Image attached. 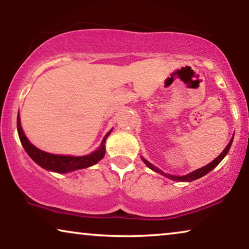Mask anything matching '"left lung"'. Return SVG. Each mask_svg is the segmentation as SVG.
Instances as JSON below:
<instances>
[{
  "mask_svg": "<svg viewBox=\"0 0 249 249\" xmlns=\"http://www.w3.org/2000/svg\"><path fill=\"white\" fill-rule=\"evenodd\" d=\"M232 141H233V138H231V141L229 142V144L227 145V147L224 148V151H223L222 153H221V154H220L219 156H217V158H216L215 160H214V161L211 162L210 164L203 166V168L196 170V171L189 173V175H187V176L176 177V176H172V175H166V173L161 171V170L156 168V166L151 164V163H149L148 161H146L145 159H142V161H144L145 164L147 165L149 169H152L153 171L158 172V173H160V175H163L164 177H166V178H169V179H171V180H175V181H193V180H196V179L200 178V177L207 175V173H209L210 171H212V170H213L214 168H215V166H216L217 164H219V163H220L221 161H222L224 156L227 155V153L229 152V149H230V147H231V144H232Z\"/></svg>",
  "mask_w": 249,
  "mask_h": 249,
  "instance_id": "obj_1",
  "label": "left lung"
}]
</instances>
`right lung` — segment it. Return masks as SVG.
I'll use <instances>...</instances> for the list:
<instances>
[{
  "instance_id": "obj_1",
  "label": "right lung",
  "mask_w": 249,
  "mask_h": 249,
  "mask_svg": "<svg viewBox=\"0 0 249 249\" xmlns=\"http://www.w3.org/2000/svg\"><path fill=\"white\" fill-rule=\"evenodd\" d=\"M17 128H18V135L20 138V142L25 148L30 158L35 161L37 164L42 166V168L50 170V171L59 172V173H66L70 171H74V170L85 169L88 166L94 165L95 163H97L100 160L103 159L105 154V141H107V136L111 134V131H108L105 137L102 141V144L100 148L97 151H95L89 155L85 156H64V155H54L50 154V153L43 152L35 147L33 144H30V142L27 139V137L23 134L21 124H20V118L18 115L17 118Z\"/></svg>"
}]
</instances>
